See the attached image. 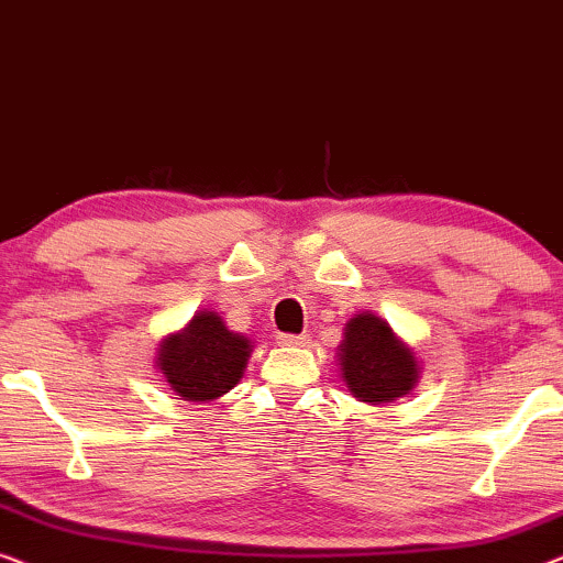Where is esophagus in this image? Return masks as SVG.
Listing matches in <instances>:
<instances>
[{
    "label": "esophagus",
    "instance_id": "obj_1",
    "mask_svg": "<svg viewBox=\"0 0 563 563\" xmlns=\"http://www.w3.org/2000/svg\"><path fill=\"white\" fill-rule=\"evenodd\" d=\"M278 344L280 346H308L311 344V336L308 334H280Z\"/></svg>",
    "mask_w": 563,
    "mask_h": 563
}]
</instances>
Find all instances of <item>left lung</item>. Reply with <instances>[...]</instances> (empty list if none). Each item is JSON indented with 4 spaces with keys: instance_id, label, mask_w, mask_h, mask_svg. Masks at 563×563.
I'll return each mask as SVG.
<instances>
[{
    "instance_id": "obj_1",
    "label": "left lung",
    "mask_w": 563,
    "mask_h": 563,
    "mask_svg": "<svg viewBox=\"0 0 563 563\" xmlns=\"http://www.w3.org/2000/svg\"><path fill=\"white\" fill-rule=\"evenodd\" d=\"M336 357L346 390L367 406L408 395L421 372L413 346L402 342L390 323L372 311L354 313L346 321Z\"/></svg>"
}]
</instances>
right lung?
<instances>
[{"label":"right lung","mask_w":563,"mask_h":563,"mask_svg":"<svg viewBox=\"0 0 563 563\" xmlns=\"http://www.w3.org/2000/svg\"><path fill=\"white\" fill-rule=\"evenodd\" d=\"M252 339L232 331L217 311L203 308L157 346L155 367L178 400L211 402L240 383Z\"/></svg>","instance_id":"obj_1"}]
</instances>
